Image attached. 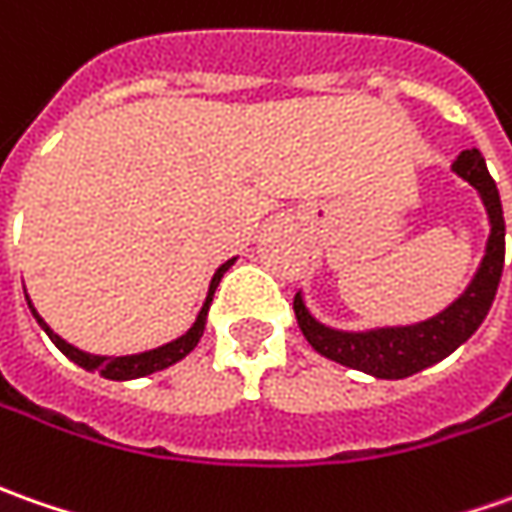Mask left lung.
<instances>
[{
  "instance_id": "left-lung-1",
  "label": "left lung",
  "mask_w": 512,
  "mask_h": 512,
  "mask_svg": "<svg viewBox=\"0 0 512 512\" xmlns=\"http://www.w3.org/2000/svg\"><path fill=\"white\" fill-rule=\"evenodd\" d=\"M453 172L462 175L473 186L490 218V238L479 272L473 274L470 286L459 300L436 317L416 326L374 328V331H337L317 323L306 309L303 297L294 294V314L303 337L309 345L328 360L348 365L354 371H365L377 379H402L428 368L433 362L445 360L467 337L482 326L493 297L499 289L504 269V215L496 181L487 172L485 158L479 150H465L453 161Z\"/></svg>"
}]
</instances>
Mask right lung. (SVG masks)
<instances>
[{
  "label": "right lung",
  "instance_id": "1",
  "mask_svg": "<svg viewBox=\"0 0 512 512\" xmlns=\"http://www.w3.org/2000/svg\"><path fill=\"white\" fill-rule=\"evenodd\" d=\"M232 263H235V257H232V260H226L221 269L215 272L212 283H209V294H206V303H203L201 314H198V320L192 323V328L186 331L184 337H178V340H172V343L161 345V348L144 351V354H130V357H96V354L79 351L76 345L64 343L59 334H53V331H50V326H47L45 320L36 314V309L30 306V300H27V306H30V311H33L36 323L45 328L47 337L56 343V348L62 351L64 357H70V360L76 362V365L87 368V371H98L101 377H107V379H138V377H147V374H155V371H164V368H169L172 362L184 360L186 354L198 345V340L203 337V328H206V314H209V306H212L215 289H218V283H221L223 272H226Z\"/></svg>",
  "mask_w": 512,
  "mask_h": 512
}]
</instances>
